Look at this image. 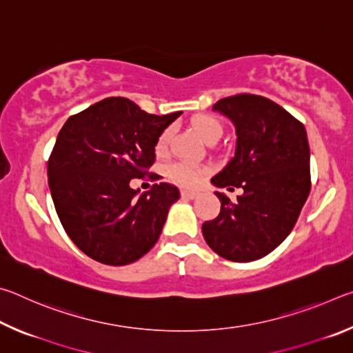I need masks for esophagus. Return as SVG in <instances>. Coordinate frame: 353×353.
<instances>
[{"label":"esophagus","instance_id":"esophagus-1","mask_svg":"<svg viewBox=\"0 0 353 353\" xmlns=\"http://www.w3.org/2000/svg\"><path fill=\"white\" fill-rule=\"evenodd\" d=\"M182 198L185 199H196L198 198V193H194V191H188V190H182Z\"/></svg>","mask_w":353,"mask_h":353}]
</instances>
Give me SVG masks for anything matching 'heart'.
Masks as SVG:
<instances>
[{
  "label": "heart",
  "instance_id": "b5f03b06",
  "mask_svg": "<svg viewBox=\"0 0 353 353\" xmlns=\"http://www.w3.org/2000/svg\"><path fill=\"white\" fill-rule=\"evenodd\" d=\"M191 126L196 130L202 140L205 143L212 140H218L221 134H223V126L216 118L212 115H198L191 119ZM171 141V129H165L162 134L159 135L157 141H155V154L165 155L168 151ZM208 174V168L193 162H176L168 166V176L172 181L179 185L187 188H194L204 181V177Z\"/></svg>",
  "mask_w": 353,
  "mask_h": 353
}]
</instances>
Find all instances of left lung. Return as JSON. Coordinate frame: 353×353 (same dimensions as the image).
<instances>
[{
    "mask_svg": "<svg viewBox=\"0 0 353 353\" xmlns=\"http://www.w3.org/2000/svg\"><path fill=\"white\" fill-rule=\"evenodd\" d=\"M213 110L234 123L236 149L212 183L243 188V194L232 202L216 191L221 212L202 224V235L225 260H259L290 235L310 194L307 130L283 107L259 94L223 98Z\"/></svg>",
    "mask_w": 353,
    "mask_h": 353,
    "instance_id": "8db88e82",
    "label": "left lung"
}]
</instances>
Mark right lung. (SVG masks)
<instances>
[{"label": "right lung", "instance_id": "obj_1", "mask_svg": "<svg viewBox=\"0 0 353 353\" xmlns=\"http://www.w3.org/2000/svg\"><path fill=\"white\" fill-rule=\"evenodd\" d=\"M181 113L151 115L118 97L63 124L48 160V183L65 232L90 259L124 266L157 243L181 193L162 182L139 194L130 181L148 174L155 141Z\"/></svg>", "mask_w": 353, "mask_h": 353}]
</instances>
